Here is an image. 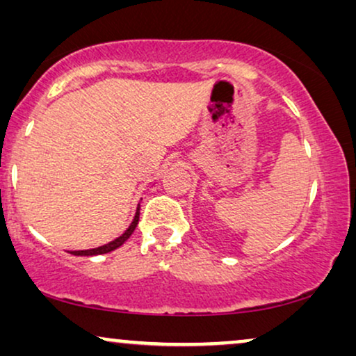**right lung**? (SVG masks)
Listing matches in <instances>:
<instances>
[{"label": "right lung", "mask_w": 356, "mask_h": 356, "mask_svg": "<svg viewBox=\"0 0 356 356\" xmlns=\"http://www.w3.org/2000/svg\"><path fill=\"white\" fill-rule=\"evenodd\" d=\"M138 222H139V207H138V212H136V216H134V220H133V223H131V225H129L128 230H126L121 236L116 238V240L110 241L108 245H104V246L94 248V250H86V251H71V254H74V256H95V254H105V252L113 251V250H116V248H120L121 245H123V243H124L126 240H128V238L131 236V233L134 232L136 225H138Z\"/></svg>", "instance_id": "right-lung-1"}]
</instances>
